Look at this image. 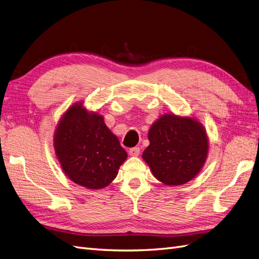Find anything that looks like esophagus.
Instances as JSON below:
<instances>
[{
	"label": "esophagus",
	"instance_id": "esophagus-1",
	"mask_svg": "<svg viewBox=\"0 0 259 259\" xmlns=\"http://www.w3.org/2000/svg\"><path fill=\"white\" fill-rule=\"evenodd\" d=\"M128 152H130V155H132V156H137V155H139V153H140V149H139L138 147L131 148Z\"/></svg>",
	"mask_w": 259,
	"mask_h": 259
}]
</instances>
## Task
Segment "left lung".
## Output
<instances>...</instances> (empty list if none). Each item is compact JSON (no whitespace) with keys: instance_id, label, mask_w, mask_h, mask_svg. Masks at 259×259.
Wrapping results in <instances>:
<instances>
[{"instance_id":"8db88e82","label":"left lung","mask_w":259,"mask_h":259,"mask_svg":"<svg viewBox=\"0 0 259 259\" xmlns=\"http://www.w3.org/2000/svg\"><path fill=\"white\" fill-rule=\"evenodd\" d=\"M149 145L143 159L153 176L168 186L190 182L207 158L208 138L193 117L164 114L149 130Z\"/></svg>"}]
</instances>
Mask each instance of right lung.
Here are the masks:
<instances>
[{
	"instance_id": "add662e5",
	"label": "right lung",
	"mask_w": 259,
	"mask_h": 259,
	"mask_svg": "<svg viewBox=\"0 0 259 259\" xmlns=\"http://www.w3.org/2000/svg\"><path fill=\"white\" fill-rule=\"evenodd\" d=\"M55 153L65 174L88 189L107 187L127 153L104 117L75 103L60 119L54 135Z\"/></svg>"
}]
</instances>
